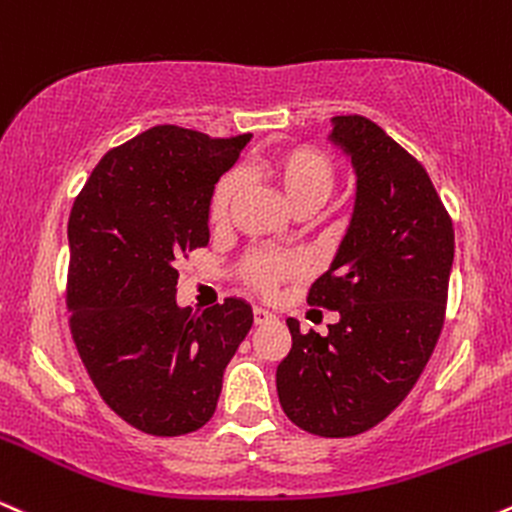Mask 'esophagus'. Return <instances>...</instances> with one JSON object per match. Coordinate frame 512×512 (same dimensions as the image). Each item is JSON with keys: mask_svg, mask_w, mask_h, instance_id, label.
Instances as JSON below:
<instances>
[{"mask_svg": "<svg viewBox=\"0 0 512 512\" xmlns=\"http://www.w3.org/2000/svg\"><path fill=\"white\" fill-rule=\"evenodd\" d=\"M275 321V316L270 314L268 309H261V306H254V323L256 326H263V323Z\"/></svg>", "mask_w": 512, "mask_h": 512, "instance_id": "obj_1", "label": "esophagus"}]
</instances>
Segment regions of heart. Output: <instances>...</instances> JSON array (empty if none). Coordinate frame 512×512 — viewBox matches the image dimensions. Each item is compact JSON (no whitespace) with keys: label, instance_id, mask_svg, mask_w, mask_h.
Segmentation results:
<instances>
[{"label":"heart","instance_id":"heart-1","mask_svg":"<svg viewBox=\"0 0 512 512\" xmlns=\"http://www.w3.org/2000/svg\"><path fill=\"white\" fill-rule=\"evenodd\" d=\"M263 172L273 179L292 210L302 206H314L318 210L335 189V165L326 153L309 146L275 150L263 160ZM234 191H237V179H222L218 189H215L213 201H210V220H225ZM297 268L299 263L294 258L273 254H251L244 263L246 278L263 292H273L275 285L285 275L297 273Z\"/></svg>","mask_w":512,"mask_h":512}]
</instances>
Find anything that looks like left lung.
Wrapping results in <instances>:
<instances>
[{
  "instance_id": "8db88e82",
  "label": "left lung",
  "mask_w": 512,
  "mask_h": 512,
  "mask_svg": "<svg viewBox=\"0 0 512 512\" xmlns=\"http://www.w3.org/2000/svg\"><path fill=\"white\" fill-rule=\"evenodd\" d=\"M328 141L352 162V215L309 304L338 311L328 335L299 333L278 364V398L299 429L369 431L422 376L446 314L455 237L429 174L366 117H333Z\"/></svg>"
}]
</instances>
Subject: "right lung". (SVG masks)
<instances>
[{
	"instance_id": "right-lung-1",
	"label": "right lung",
	"mask_w": 512,
	"mask_h": 512,
	"mask_svg": "<svg viewBox=\"0 0 512 512\" xmlns=\"http://www.w3.org/2000/svg\"><path fill=\"white\" fill-rule=\"evenodd\" d=\"M249 138L153 126L110 150L71 208V335L102 400L146 434H191L213 417L254 323L239 297L203 314L179 306L174 268L208 244L215 184Z\"/></svg>"
}]
</instances>
